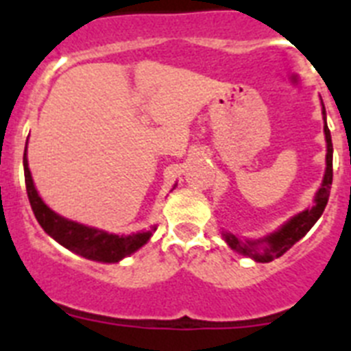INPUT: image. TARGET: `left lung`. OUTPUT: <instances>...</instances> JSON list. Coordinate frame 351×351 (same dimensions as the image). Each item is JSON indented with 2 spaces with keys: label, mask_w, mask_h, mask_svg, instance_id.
Listing matches in <instances>:
<instances>
[{
  "label": "left lung",
  "mask_w": 351,
  "mask_h": 351,
  "mask_svg": "<svg viewBox=\"0 0 351 351\" xmlns=\"http://www.w3.org/2000/svg\"><path fill=\"white\" fill-rule=\"evenodd\" d=\"M322 114H324V133H325V144H327V154H325V173L322 179L320 188L316 190L315 198H313V206L308 209L300 210L293 214L290 219L278 226L274 232L265 234L256 239H244L232 232L221 228V237L226 243V246L234 250L239 255L246 256V258L255 260V262L267 263L274 258H280L283 253H287L297 241L304 237L313 228L320 216L324 214L325 206L328 202V195H330V186H332V138H330V130L327 126V114H325V105L322 101Z\"/></svg>",
  "instance_id": "obj_1"
}]
</instances>
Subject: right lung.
<instances>
[{"mask_svg":"<svg viewBox=\"0 0 351 351\" xmlns=\"http://www.w3.org/2000/svg\"><path fill=\"white\" fill-rule=\"evenodd\" d=\"M23 165L27 198H29L31 209L35 213L36 221L45 230V234L54 239L56 243H60L61 246L70 250L75 255L101 263H117L126 256L133 255L142 246H145L149 239L153 237V234L156 232L158 226L154 225L149 230L119 235L64 218L43 202V198L40 197L38 190H36L35 181L31 178L29 163H27V142L26 147H24ZM176 186H178V182L173 184L172 190H176Z\"/></svg>","mask_w":351,"mask_h":351,"instance_id":"obj_1","label":"right lung"}]
</instances>
